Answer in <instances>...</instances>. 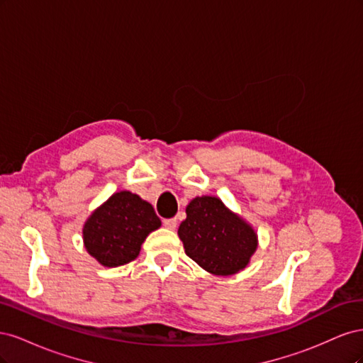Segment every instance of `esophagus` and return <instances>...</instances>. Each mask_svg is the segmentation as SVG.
Returning a JSON list of instances; mask_svg holds the SVG:
<instances>
[{
    "label": "esophagus",
    "instance_id": "esophagus-1",
    "mask_svg": "<svg viewBox=\"0 0 363 363\" xmlns=\"http://www.w3.org/2000/svg\"><path fill=\"white\" fill-rule=\"evenodd\" d=\"M163 225L167 227V228H175L177 227V219L175 218H168V219H163Z\"/></svg>",
    "mask_w": 363,
    "mask_h": 363
}]
</instances>
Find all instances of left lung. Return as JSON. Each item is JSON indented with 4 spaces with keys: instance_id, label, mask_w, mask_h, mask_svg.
Segmentation results:
<instances>
[{
    "instance_id": "1",
    "label": "left lung",
    "mask_w": 363,
    "mask_h": 363,
    "mask_svg": "<svg viewBox=\"0 0 363 363\" xmlns=\"http://www.w3.org/2000/svg\"><path fill=\"white\" fill-rule=\"evenodd\" d=\"M179 236L186 255L215 276L244 269L257 248V238L245 221L215 196H196L186 207Z\"/></svg>"
}]
</instances>
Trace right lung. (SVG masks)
Listing matches in <instances>:
<instances>
[{"label":"right lung","instance_id":"right-lung-1","mask_svg":"<svg viewBox=\"0 0 363 363\" xmlns=\"http://www.w3.org/2000/svg\"><path fill=\"white\" fill-rule=\"evenodd\" d=\"M160 224L150 203L123 191L113 194L87 219L84 245L104 267L125 265L138 257L142 242Z\"/></svg>","mask_w":363,"mask_h":363}]
</instances>
